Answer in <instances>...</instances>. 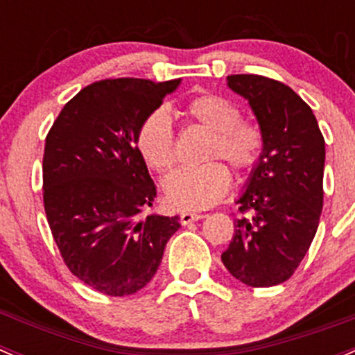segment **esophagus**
<instances>
[{
	"label": "esophagus",
	"instance_id": "obj_1",
	"mask_svg": "<svg viewBox=\"0 0 355 355\" xmlns=\"http://www.w3.org/2000/svg\"><path fill=\"white\" fill-rule=\"evenodd\" d=\"M203 214H195V212H182L181 216H179V220H181L182 226H188V224L195 223V220H200L203 219Z\"/></svg>",
	"mask_w": 355,
	"mask_h": 355
}]
</instances>
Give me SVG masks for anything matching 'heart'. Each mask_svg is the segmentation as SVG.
Wrapping results in <instances>:
<instances>
[{
	"mask_svg": "<svg viewBox=\"0 0 355 355\" xmlns=\"http://www.w3.org/2000/svg\"><path fill=\"white\" fill-rule=\"evenodd\" d=\"M182 115L196 122L210 138L205 157L223 159L236 173L248 174L259 166L266 150V135L254 119L241 117L234 101L217 93H202L182 105ZM136 148L146 166L155 173H167L176 164V136L171 119L162 108L150 112L138 125ZM231 173L219 160L198 167H182L166 179L167 202L181 210L212 207L227 193Z\"/></svg>",
	"mask_w": 355,
	"mask_h": 355,
	"instance_id": "heart-1",
	"label": "heart"
}]
</instances>
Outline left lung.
Returning <instances> with one entry per match:
<instances>
[{"instance_id":"8db88e82","label":"left lung","mask_w":355,"mask_h":355,"mask_svg":"<svg viewBox=\"0 0 355 355\" xmlns=\"http://www.w3.org/2000/svg\"><path fill=\"white\" fill-rule=\"evenodd\" d=\"M248 100L266 135V150L236 203L252 212L234 223L220 259L255 288L285 283L307 254L322 210L324 138L311 107L279 80L255 73L227 76Z\"/></svg>"}]
</instances>
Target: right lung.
<instances>
[{
  "label": "right lung",
  "instance_id": "right-lung-1",
  "mask_svg": "<svg viewBox=\"0 0 355 355\" xmlns=\"http://www.w3.org/2000/svg\"><path fill=\"white\" fill-rule=\"evenodd\" d=\"M181 79H103L83 87L46 136L43 200L67 268L110 297L155 276L179 217L146 214L157 188L136 148L138 125Z\"/></svg>",
  "mask_w": 355,
  "mask_h": 355
}]
</instances>
